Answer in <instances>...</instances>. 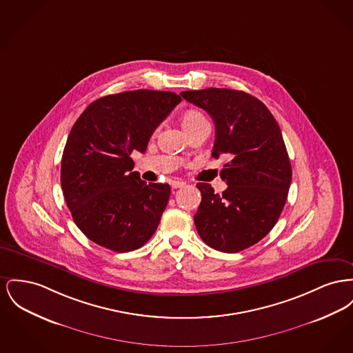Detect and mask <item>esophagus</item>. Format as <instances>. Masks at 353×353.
<instances>
[{"label": "esophagus", "instance_id": "1", "mask_svg": "<svg viewBox=\"0 0 353 353\" xmlns=\"http://www.w3.org/2000/svg\"><path fill=\"white\" fill-rule=\"evenodd\" d=\"M170 187H172V189H179V188L185 187V183H183V181H172Z\"/></svg>", "mask_w": 353, "mask_h": 353}]
</instances>
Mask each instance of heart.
Masks as SVG:
<instances>
[{
  "mask_svg": "<svg viewBox=\"0 0 353 353\" xmlns=\"http://www.w3.org/2000/svg\"><path fill=\"white\" fill-rule=\"evenodd\" d=\"M205 121H207V119L203 113H200L197 110H188L181 117V126H183L184 130H187L194 125L205 123Z\"/></svg>",
  "mask_w": 353,
  "mask_h": 353,
  "instance_id": "heart-1",
  "label": "heart"
}]
</instances>
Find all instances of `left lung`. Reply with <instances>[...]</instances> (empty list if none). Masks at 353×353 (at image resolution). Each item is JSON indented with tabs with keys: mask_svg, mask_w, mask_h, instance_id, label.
Here are the masks:
<instances>
[{
	"mask_svg": "<svg viewBox=\"0 0 353 353\" xmlns=\"http://www.w3.org/2000/svg\"><path fill=\"white\" fill-rule=\"evenodd\" d=\"M180 94L212 117V156L227 160L220 173L228 185L223 194L207 183L196 185L201 192L196 229L216 250L249 248L270 233L287 201L292 168L280 126L265 105L243 90L208 88Z\"/></svg>",
	"mask_w": 353,
	"mask_h": 353,
	"instance_id": "left-lung-1",
	"label": "left lung"
}]
</instances>
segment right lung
Instances as JSON below:
<instances>
[{"instance_id":"1","label":"right lung","mask_w":353,"mask_h":353,"mask_svg":"<svg viewBox=\"0 0 353 353\" xmlns=\"http://www.w3.org/2000/svg\"><path fill=\"white\" fill-rule=\"evenodd\" d=\"M181 97L139 89L89 105L73 125L61 160V188L76 225L93 243L114 250L141 248L159 227L170 187L146 184L132 172L133 150L149 139Z\"/></svg>"}]
</instances>
